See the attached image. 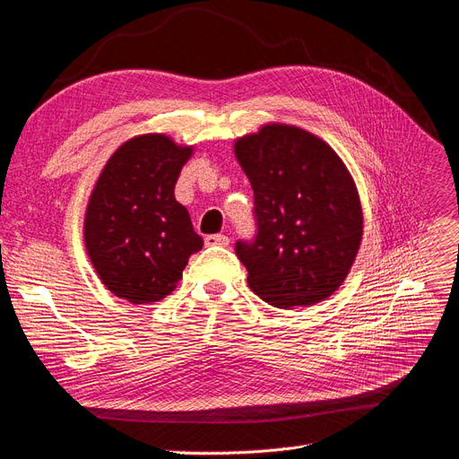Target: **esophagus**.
<instances>
[{
  "instance_id": "obj_1",
  "label": "esophagus",
  "mask_w": 459,
  "mask_h": 459,
  "mask_svg": "<svg viewBox=\"0 0 459 459\" xmlns=\"http://www.w3.org/2000/svg\"><path fill=\"white\" fill-rule=\"evenodd\" d=\"M205 245L207 247H228L230 245V237L228 235H207L205 237Z\"/></svg>"
}]
</instances>
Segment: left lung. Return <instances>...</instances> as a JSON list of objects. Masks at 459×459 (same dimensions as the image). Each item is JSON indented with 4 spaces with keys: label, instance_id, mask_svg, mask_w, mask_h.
Wrapping results in <instances>:
<instances>
[{
    "label": "left lung",
    "instance_id": "8db88e82",
    "mask_svg": "<svg viewBox=\"0 0 459 459\" xmlns=\"http://www.w3.org/2000/svg\"><path fill=\"white\" fill-rule=\"evenodd\" d=\"M233 154L258 220L255 241L235 247L250 290L279 308L333 296L363 235L359 194L344 161L318 135L279 122L235 139Z\"/></svg>",
    "mask_w": 459,
    "mask_h": 459
}]
</instances>
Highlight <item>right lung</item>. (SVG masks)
<instances>
[{
    "mask_svg": "<svg viewBox=\"0 0 459 459\" xmlns=\"http://www.w3.org/2000/svg\"><path fill=\"white\" fill-rule=\"evenodd\" d=\"M194 154L166 134L122 143L107 160L84 212V247L105 288L134 305H151L177 288L190 254L204 239L194 231L175 182Z\"/></svg>",
    "mask_w": 459,
    "mask_h": 459,
    "instance_id": "obj_1",
    "label": "right lung"
}]
</instances>
